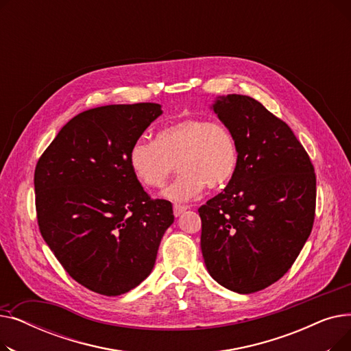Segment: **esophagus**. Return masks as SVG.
I'll return each instance as SVG.
<instances>
[{
    "label": "esophagus",
    "mask_w": 351,
    "mask_h": 351,
    "mask_svg": "<svg viewBox=\"0 0 351 351\" xmlns=\"http://www.w3.org/2000/svg\"><path fill=\"white\" fill-rule=\"evenodd\" d=\"M186 209H188L186 205H179V204H175V205H173V213H175V216L182 215Z\"/></svg>",
    "instance_id": "esophagus-1"
}]
</instances>
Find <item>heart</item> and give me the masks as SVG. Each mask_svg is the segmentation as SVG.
I'll list each match as a JSON object with an SVG mask.
<instances>
[{
	"instance_id": "1",
	"label": "heart",
	"mask_w": 351,
	"mask_h": 351,
	"mask_svg": "<svg viewBox=\"0 0 351 351\" xmlns=\"http://www.w3.org/2000/svg\"><path fill=\"white\" fill-rule=\"evenodd\" d=\"M128 159L136 179L147 188H160L176 162L180 173L162 196L185 202L196 197L206 185L210 189L226 186L236 173L239 154L228 126L185 118L160 129L156 141H135Z\"/></svg>"
}]
</instances>
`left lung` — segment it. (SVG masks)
Returning a JSON list of instances; mask_svg holds the SVG:
<instances>
[{
  "instance_id": "obj_1",
  "label": "left lung",
  "mask_w": 351,
  "mask_h": 351,
  "mask_svg": "<svg viewBox=\"0 0 351 351\" xmlns=\"http://www.w3.org/2000/svg\"><path fill=\"white\" fill-rule=\"evenodd\" d=\"M217 118L237 143L228 186L199 208L200 247L212 278L249 294L283 278L310 236L316 173L286 122L246 95L219 97Z\"/></svg>"
}]
</instances>
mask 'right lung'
<instances>
[{"label": "right lung", "mask_w": 351, "mask_h": 351, "mask_svg": "<svg viewBox=\"0 0 351 351\" xmlns=\"http://www.w3.org/2000/svg\"><path fill=\"white\" fill-rule=\"evenodd\" d=\"M159 104L106 105L73 117L35 166V208L44 241L73 280L119 296L151 274L172 204L151 199L129 149Z\"/></svg>", "instance_id": "obj_1"}]
</instances>
